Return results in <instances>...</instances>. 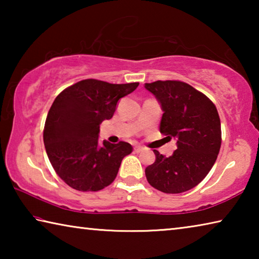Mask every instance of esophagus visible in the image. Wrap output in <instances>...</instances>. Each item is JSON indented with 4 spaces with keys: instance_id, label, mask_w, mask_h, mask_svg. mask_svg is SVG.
Wrapping results in <instances>:
<instances>
[{
    "instance_id": "obj_1",
    "label": "esophagus",
    "mask_w": 259,
    "mask_h": 259,
    "mask_svg": "<svg viewBox=\"0 0 259 259\" xmlns=\"http://www.w3.org/2000/svg\"><path fill=\"white\" fill-rule=\"evenodd\" d=\"M134 150H135V152L136 153H140V152H143L144 151V147L143 146H135V148H134Z\"/></svg>"
}]
</instances>
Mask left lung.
<instances>
[{
	"label": "left lung",
	"instance_id": "left-lung-1",
	"mask_svg": "<svg viewBox=\"0 0 259 259\" xmlns=\"http://www.w3.org/2000/svg\"><path fill=\"white\" fill-rule=\"evenodd\" d=\"M163 111L160 133L177 140L165 157L154 150L155 162L145 169L147 182L163 193L177 194L203 181L221 150V120L207 96L182 81L145 83Z\"/></svg>",
	"mask_w": 259,
	"mask_h": 259
}]
</instances>
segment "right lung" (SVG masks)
<instances>
[{"mask_svg": "<svg viewBox=\"0 0 259 259\" xmlns=\"http://www.w3.org/2000/svg\"><path fill=\"white\" fill-rule=\"evenodd\" d=\"M126 84L88 78L61 91L48 113L43 142L57 175L74 190L100 191L115 179L129 143L99 144V125L112 119L119 100L136 90Z\"/></svg>", "mask_w": 259, "mask_h": 259, "instance_id": "obj_1", "label": "right lung"}]
</instances>
